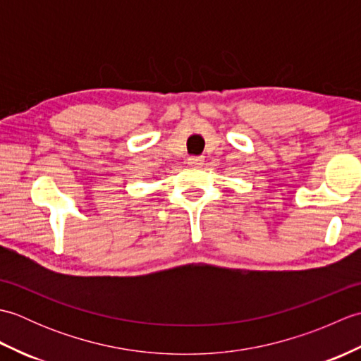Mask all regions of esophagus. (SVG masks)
<instances>
[{
  "mask_svg": "<svg viewBox=\"0 0 361 361\" xmlns=\"http://www.w3.org/2000/svg\"><path fill=\"white\" fill-rule=\"evenodd\" d=\"M188 163L192 164V166H202L204 163V158L200 155H192L188 158Z\"/></svg>",
  "mask_w": 361,
  "mask_h": 361,
  "instance_id": "esophagus-1",
  "label": "esophagus"
}]
</instances>
